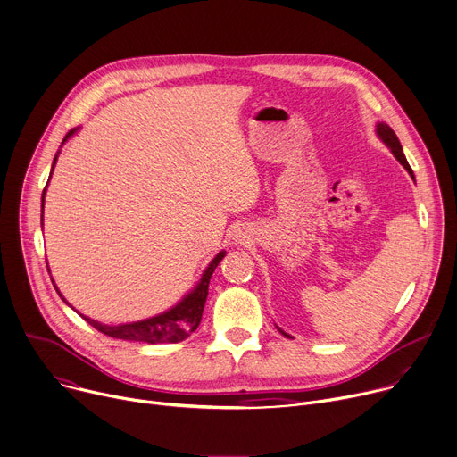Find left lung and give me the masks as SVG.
<instances>
[{"label":"left lung","mask_w":457,"mask_h":457,"mask_svg":"<svg viewBox=\"0 0 457 457\" xmlns=\"http://www.w3.org/2000/svg\"><path fill=\"white\" fill-rule=\"evenodd\" d=\"M377 133H378V137L384 140V143L392 148V154L397 157V161L408 170V173L413 178V171H411V168H410V164H408V161H406V157H404V154H403V146H401V143H399V138H397L395 131H394L388 124L380 122V124H377ZM282 333H284V331H282ZM284 335H286V333H284ZM286 337H289V335H286Z\"/></svg>","instance_id":"left-lung-1"}]
</instances>
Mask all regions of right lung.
<instances>
[{"mask_svg": "<svg viewBox=\"0 0 457 457\" xmlns=\"http://www.w3.org/2000/svg\"><path fill=\"white\" fill-rule=\"evenodd\" d=\"M75 133V129L69 131L65 138H69ZM63 138V140H65ZM56 162V159H54ZM54 166V164H53ZM42 218H44V201H42ZM225 258V253H220L212 262H210L208 269L204 270L199 286L173 309L159 314V317L135 322V324H124V326H102L91 319H86L95 329L100 333L120 338V340H135V342H148V344H175L188 338L199 326L203 317V307L208 296V284L212 272L220 265V262Z\"/></svg>", "mask_w": 457, "mask_h": 457, "instance_id": "add662e5", "label": "right lung"}]
</instances>
